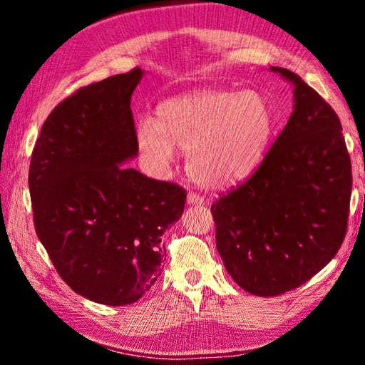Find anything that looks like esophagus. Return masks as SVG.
I'll return each instance as SVG.
<instances>
[{
  "label": "esophagus",
  "mask_w": 365,
  "mask_h": 365,
  "mask_svg": "<svg viewBox=\"0 0 365 365\" xmlns=\"http://www.w3.org/2000/svg\"><path fill=\"white\" fill-rule=\"evenodd\" d=\"M187 202L190 206H207V200L197 193H188Z\"/></svg>",
  "instance_id": "esophagus-1"
}]
</instances>
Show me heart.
I'll return each instance as SVG.
<instances>
[{"label":"heart","mask_w":365,"mask_h":365,"mask_svg":"<svg viewBox=\"0 0 365 365\" xmlns=\"http://www.w3.org/2000/svg\"><path fill=\"white\" fill-rule=\"evenodd\" d=\"M272 133L269 104L256 91L205 90L160 104L156 122L141 119L137 145L156 174L188 151L191 177L220 190L248 178L261 163Z\"/></svg>","instance_id":"heart-1"}]
</instances>
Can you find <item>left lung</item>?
<instances>
[{
    "mask_svg": "<svg viewBox=\"0 0 365 365\" xmlns=\"http://www.w3.org/2000/svg\"><path fill=\"white\" fill-rule=\"evenodd\" d=\"M270 71L293 85V113L255 175L211 206L225 269L256 296L298 288L335 257L353 187L335 110L294 72Z\"/></svg>",
    "mask_w": 365,
    "mask_h": 365,
    "instance_id": "left-lung-1",
    "label": "left lung"
}]
</instances>
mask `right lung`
Wrapping results in <instances>:
<instances>
[{
  "mask_svg": "<svg viewBox=\"0 0 365 365\" xmlns=\"http://www.w3.org/2000/svg\"><path fill=\"white\" fill-rule=\"evenodd\" d=\"M143 76L137 67L58 104L30 159L36 237L73 292L108 306L132 304L158 280L160 237L187 200L123 165L138 154L130 101Z\"/></svg>",
  "mask_w": 365,
  "mask_h": 365,
  "instance_id": "add662e5",
  "label": "right lung"
}]
</instances>
